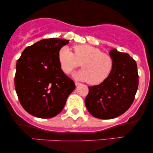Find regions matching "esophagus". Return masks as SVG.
Wrapping results in <instances>:
<instances>
[{
	"instance_id": "1",
	"label": "esophagus",
	"mask_w": 153,
	"mask_h": 153,
	"mask_svg": "<svg viewBox=\"0 0 153 153\" xmlns=\"http://www.w3.org/2000/svg\"><path fill=\"white\" fill-rule=\"evenodd\" d=\"M75 85H76V86H78V85H80L81 83H80V82H79L75 81Z\"/></svg>"
}]
</instances>
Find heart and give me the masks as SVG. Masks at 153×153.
Instances as JSON below:
<instances>
[{"label": "heart", "instance_id": "1", "mask_svg": "<svg viewBox=\"0 0 153 153\" xmlns=\"http://www.w3.org/2000/svg\"><path fill=\"white\" fill-rule=\"evenodd\" d=\"M73 52L63 47L58 52L59 65L65 74H69L80 65L82 70L75 73V78L88 81L91 85H98L105 81L111 73L113 59L97 47L81 44L73 47Z\"/></svg>", "mask_w": 153, "mask_h": 153}]
</instances>
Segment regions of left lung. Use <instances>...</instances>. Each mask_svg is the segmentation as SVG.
<instances>
[{
  "instance_id": "obj_1",
  "label": "left lung",
  "mask_w": 153,
  "mask_h": 153,
  "mask_svg": "<svg viewBox=\"0 0 153 153\" xmlns=\"http://www.w3.org/2000/svg\"><path fill=\"white\" fill-rule=\"evenodd\" d=\"M111 73L105 81L89 86L85 99L88 111L101 119L116 118L127 111L134 101L137 91L139 77L135 60L127 53L112 49Z\"/></svg>"
}]
</instances>
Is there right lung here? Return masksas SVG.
I'll list each match as a JSON object with an SVG mask.
<instances>
[{
	"mask_svg": "<svg viewBox=\"0 0 153 153\" xmlns=\"http://www.w3.org/2000/svg\"><path fill=\"white\" fill-rule=\"evenodd\" d=\"M69 40L50 38L27 47L16 62L15 88L23 108L38 118L59 114L74 91V81L63 73L58 52Z\"/></svg>",
	"mask_w": 153,
	"mask_h": 153,
	"instance_id": "right-lung-1",
	"label": "right lung"
}]
</instances>
